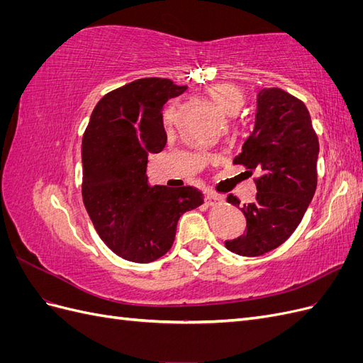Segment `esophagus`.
<instances>
[{
  "label": "esophagus",
  "instance_id": "esophagus-1",
  "mask_svg": "<svg viewBox=\"0 0 363 363\" xmlns=\"http://www.w3.org/2000/svg\"><path fill=\"white\" fill-rule=\"evenodd\" d=\"M223 201H224L223 196H219V195H216V194L208 192V194L206 195V203H207L208 206H216V204L223 203Z\"/></svg>",
  "mask_w": 363,
  "mask_h": 363
}]
</instances>
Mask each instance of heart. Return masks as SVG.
<instances>
[{
    "instance_id": "obj_1",
    "label": "heart",
    "mask_w": 363,
    "mask_h": 363,
    "mask_svg": "<svg viewBox=\"0 0 363 363\" xmlns=\"http://www.w3.org/2000/svg\"><path fill=\"white\" fill-rule=\"evenodd\" d=\"M208 94H211L215 104L227 115H235L239 108L242 107L244 100H245L244 92L240 91L239 87H236L233 84H227V83L213 86L212 89L208 91ZM172 116L174 115L171 112L167 115L168 123L169 121H172Z\"/></svg>"
}]
</instances>
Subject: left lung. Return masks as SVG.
I'll return each instance as SVG.
<instances>
[{"instance_id":"8db88e82","label":"left lung","mask_w":363,"mask_h":363,"mask_svg":"<svg viewBox=\"0 0 363 363\" xmlns=\"http://www.w3.org/2000/svg\"><path fill=\"white\" fill-rule=\"evenodd\" d=\"M320 142L309 111L298 98L279 87L257 94L255 128L235 157L247 172H257L256 201L240 208L247 219L242 236L225 248L255 257L280 247L298 227L316 191ZM227 201L239 207L233 195Z\"/></svg>"}]
</instances>
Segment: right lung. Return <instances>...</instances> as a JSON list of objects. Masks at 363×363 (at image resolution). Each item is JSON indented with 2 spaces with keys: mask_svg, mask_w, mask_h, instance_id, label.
I'll use <instances>...</instances> for the list:
<instances>
[{
  "mask_svg": "<svg viewBox=\"0 0 363 363\" xmlns=\"http://www.w3.org/2000/svg\"><path fill=\"white\" fill-rule=\"evenodd\" d=\"M188 86L140 79L104 95L83 135V203L115 255L150 263L174 244L180 216L204 203L192 188L150 186L148 156L167 145L163 106Z\"/></svg>",
  "mask_w": 363,
  "mask_h": 363,
  "instance_id": "add662e5",
  "label": "right lung"
}]
</instances>
